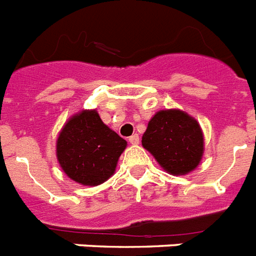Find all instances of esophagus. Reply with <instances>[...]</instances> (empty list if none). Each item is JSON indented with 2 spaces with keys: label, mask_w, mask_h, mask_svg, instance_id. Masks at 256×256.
Listing matches in <instances>:
<instances>
[{
  "label": "esophagus",
  "mask_w": 256,
  "mask_h": 256,
  "mask_svg": "<svg viewBox=\"0 0 256 256\" xmlns=\"http://www.w3.org/2000/svg\"><path fill=\"white\" fill-rule=\"evenodd\" d=\"M130 142L132 144V145H137V144L140 142V137H138L137 133H134V134H132V136L130 137Z\"/></svg>",
  "instance_id": "obj_1"
}]
</instances>
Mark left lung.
Segmentation results:
<instances>
[{
    "label": "left lung",
    "mask_w": 256,
    "mask_h": 256,
    "mask_svg": "<svg viewBox=\"0 0 256 256\" xmlns=\"http://www.w3.org/2000/svg\"><path fill=\"white\" fill-rule=\"evenodd\" d=\"M141 142L171 175H186L194 171L204 154V134L199 122L178 108L154 114Z\"/></svg>",
    "instance_id": "left-lung-1"
}]
</instances>
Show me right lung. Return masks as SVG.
I'll return each instance as SVG.
<instances>
[{"mask_svg":"<svg viewBox=\"0 0 256 256\" xmlns=\"http://www.w3.org/2000/svg\"><path fill=\"white\" fill-rule=\"evenodd\" d=\"M126 141L106 126L96 110L70 116L56 141V157L68 178L95 187L115 174Z\"/></svg>","mask_w":256,"mask_h":256,"instance_id":"right-lung-1","label":"right lung"}]
</instances>
